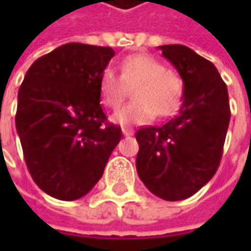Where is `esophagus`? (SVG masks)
Returning a JSON list of instances; mask_svg holds the SVG:
<instances>
[{
  "label": "esophagus",
  "mask_w": 251,
  "mask_h": 251,
  "mask_svg": "<svg viewBox=\"0 0 251 251\" xmlns=\"http://www.w3.org/2000/svg\"><path fill=\"white\" fill-rule=\"evenodd\" d=\"M122 133H124L125 136H130V135H133V129H129V127H124V129H122Z\"/></svg>",
  "instance_id": "obj_1"
}]
</instances>
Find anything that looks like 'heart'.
I'll return each instance as SVG.
<instances>
[{"label":"heart","instance_id":"obj_1","mask_svg":"<svg viewBox=\"0 0 251 251\" xmlns=\"http://www.w3.org/2000/svg\"><path fill=\"white\" fill-rule=\"evenodd\" d=\"M133 101L121 107L113 121L119 125H141L150 122L155 113L167 118L178 110L184 93V82L173 71L150 55H130L121 64V75L106 68L99 81L101 101L107 107H118L126 97L127 87H133Z\"/></svg>","mask_w":251,"mask_h":251}]
</instances>
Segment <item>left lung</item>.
Returning a JSON list of instances; mask_svg holds the SVG:
<instances>
[{
  "label": "left lung",
  "instance_id": "1",
  "mask_svg": "<svg viewBox=\"0 0 251 251\" xmlns=\"http://www.w3.org/2000/svg\"><path fill=\"white\" fill-rule=\"evenodd\" d=\"M184 82L178 115L136 130V170L147 189L164 201L195 195L217 173L229 124L226 82L212 62L183 45L160 46Z\"/></svg>",
  "mask_w": 251,
  "mask_h": 251
}]
</instances>
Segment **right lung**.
I'll use <instances>...</instances> for the list:
<instances>
[{"label":"right lung","instance_id":"1","mask_svg":"<svg viewBox=\"0 0 251 251\" xmlns=\"http://www.w3.org/2000/svg\"><path fill=\"white\" fill-rule=\"evenodd\" d=\"M112 48L67 43L36 59L19 90L16 127L25 166L49 196L75 201L101 178L121 126L107 122L99 81Z\"/></svg>","mask_w":251,"mask_h":251}]
</instances>
